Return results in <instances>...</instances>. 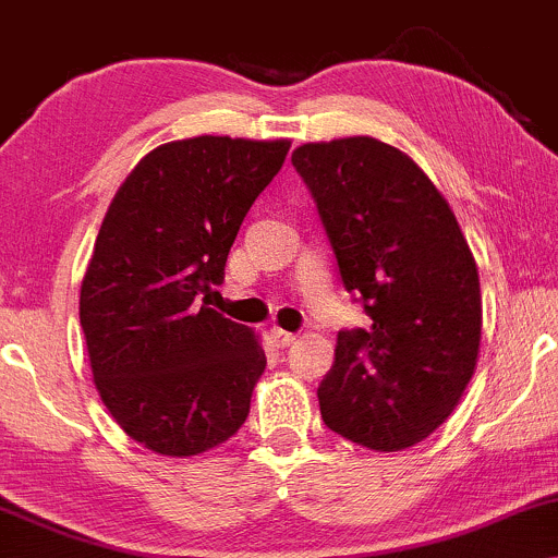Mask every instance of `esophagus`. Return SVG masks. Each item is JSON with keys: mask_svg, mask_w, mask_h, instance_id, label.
<instances>
[{"mask_svg": "<svg viewBox=\"0 0 558 558\" xmlns=\"http://www.w3.org/2000/svg\"><path fill=\"white\" fill-rule=\"evenodd\" d=\"M272 343L278 345V348H288V345H293L296 343V335L293 332H286V330H280V327H272Z\"/></svg>", "mask_w": 558, "mask_h": 558, "instance_id": "obj_1", "label": "esophagus"}]
</instances>
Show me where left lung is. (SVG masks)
Instances as JSON below:
<instances>
[{
  "instance_id": "1",
  "label": "left lung",
  "mask_w": 558,
  "mask_h": 558,
  "mask_svg": "<svg viewBox=\"0 0 558 558\" xmlns=\"http://www.w3.org/2000/svg\"><path fill=\"white\" fill-rule=\"evenodd\" d=\"M293 166L317 203L345 291L368 330H340L317 389L327 428L400 452L454 411L481 345V283L452 207L398 147L374 137L306 143Z\"/></svg>"
}]
</instances>
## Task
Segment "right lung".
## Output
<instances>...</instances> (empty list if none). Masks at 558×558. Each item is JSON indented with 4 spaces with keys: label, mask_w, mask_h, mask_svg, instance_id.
<instances>
[{
    "label": "right lung",
    "mask_w": 558,
    "mask_h": 558,
    "mask_svg": "<svg viewBox=\"0 0 558 558\" xmlns=\"http://www.w3.org/2000/svg\"><path fill=\"white\" fill-rule=\"evenodd\" d=\"M288 140H177L134 166L100 223L80 288L96 389L134 441L169 458L223 445L250 415L265 351L199 304L223 283L246 213Z\"/></svg>",
    "instance_id": "1"
}]
</instances>
